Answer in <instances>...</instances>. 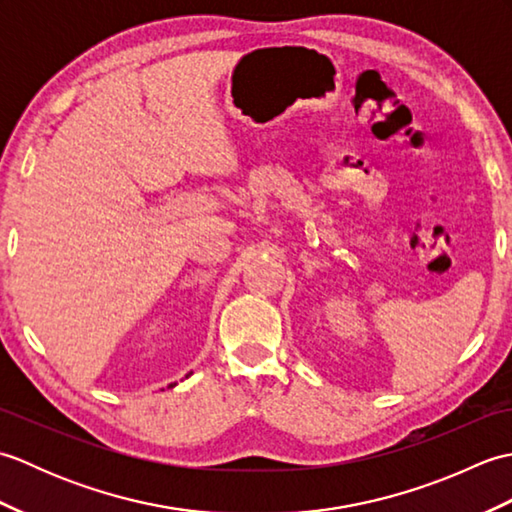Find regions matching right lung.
Here are the masks:
<instances>
[{
    "instance_id": "1",
    "label": "right lung",
    "mask_w": 512,
    "mask_h": 512,
    "mask_svg": "<svg viewBox=\"0 0 512 512\" xmlns=\"http://www.w3.org/2000/svg\"><path fill=\"white\" fill-rule=\"evenodd\" d=\"M173 385H176V383H173ZM173 385H171V387H173Z\"/></svg>"
}]
</instances>
